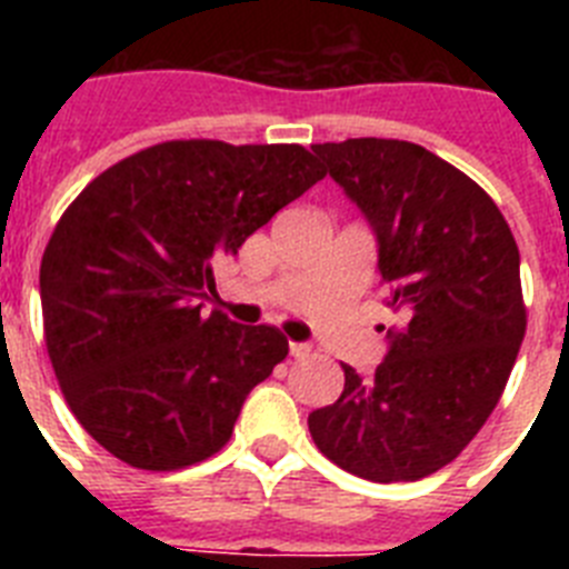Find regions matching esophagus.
Masks as SVG:
<instances>
[{
	"label": "esophagus",
	"instance_id": "esophagus-1",
	"mask_svg": "<svg viewBox=\"0 0 569 569\" xmlns=\"http://www.w3.org/2000/svg\"><path fill=\"white\" fill-rule=\"evenodd\" d=\"M308 353L310 345H305V341H290V356H293V359H305Z\"/></svg>",
	"mask_w": 569,
	"mask_h": 569
}]
</instances>
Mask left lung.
I'll list each match as a JSON object with an SVG mask.
<instances>
[{
    "label": "left lung",
    "mask_w": 569,
    "mask_h": 569,
    "mask_svg": "<svg viewBox=\"0 0 569 569\" xmlns=\"http://www.w3.org/2000/svg\"><path fill=\"white\" fill-rule=\"evenodd\" d=\"M379 248L387 356L345 367L339 401L308 416L316 447L359 479L419 481L456 459L499 405L527 328L519 248L490 196L421 144H313Z\"/></svg>",
    "instance_id": "8db88e82"
}]
</instances>
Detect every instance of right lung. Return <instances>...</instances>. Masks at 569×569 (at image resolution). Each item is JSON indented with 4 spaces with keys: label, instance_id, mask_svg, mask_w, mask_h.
<instances>
[{
    "label": "right lung",
    "instance_id": "obj_1",
    "mask_svg": "<svg viewBox=\"0 0 569 569\" xmlns=\"http://www.w3.org/2000/svg\"><path fill=\"white\" fill-rule=\"evenodd\" d=\"M325 179L301 144L162 142L73 199L39 270L44 345L68 407L139 470H182L228 445L241 405L288 356L268 325L199 299L213 268Z\"/></svg>",
    "mask_w": 569,
    "mask_h": 569
}]
</instances>
